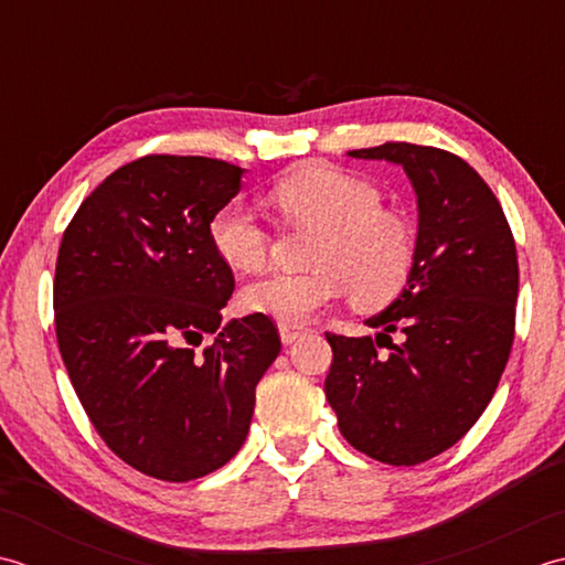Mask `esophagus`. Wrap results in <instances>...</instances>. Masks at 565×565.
I'll use <instances>...</instances> for the list:
<instances>
[{"label": "esophagus", "mask_w": 565, "mask_h": 565, "mask_svg": "<svg viewBox=\"0 0 565 565\" xmlns=\"http://www.w3.org/2000/svg\"><path fill=\"white\" fill-rule=\"evenodd\" d=\"M278 331H280L282 343H292V341H297L299 337H305V333H307V329L302 324H287V321L278 324Z\"/></svg>", "instance_id": "1"}]
</instances>
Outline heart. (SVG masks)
<instances>
[{"mask_svg": "<svg viewBox=\"0 0 565 565\" xmlns=\"http://www.w3.org/2000/svg\"><path fill=\"white\" fill-rule=\"evenodd\" d=\"M270 200L285 222L319 228L309 270L273 273L244 290V307L278 321H299L343 290L359 307H380L405 287L414 236L405 218L383 210V194L333 166H309L275 182ZM210 244L226 266L253 273L268 260L270 234L244 202L228 200L210 218Z\"/></svg>", "mask_w": 565, "mask_h": 565, "instance_id": "b5f03b06", "label": "heart"}]
</instances>
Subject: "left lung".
I'll return each mask as SVG.
<instances>
[{"mask_svg":"<svg viewBox=\"0 0 565 565\" xmlns=\"http://www.w3.org/2000/svg\"><path fill=\"white\" fill-rule=\"evenodd\" d=\"M349 156L405 168L419 228L405 290L365 319L375 339L327 333L324 393L353 448L417 466L463 439L498 390L514 339L516 248L498 198L463 158L405 141Z\"/></svg>","mask_w":565,"mask_h":565,"instance_id":"left-lung-1","label":"left lung"}]
</instances>
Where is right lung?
<instances>
[{"label": "right lung", "mask_w": 565, "mask_h": 565, "mask_svg": "<svg viewBox=\"0 0 565 565\" xmlns=\"http://www.w3.org/2000/svg\"><path fill=\"white\" fill-rule=\"evenodd\" d=\"M241 175L216 158H138L79 204L57 250L55 337L71 383L111 451L158 480L202 478L238 454L280 353L266 315L222 324L234 273L210 218Z\"/></svg>", "instance_id": "1"}]
</instances>
